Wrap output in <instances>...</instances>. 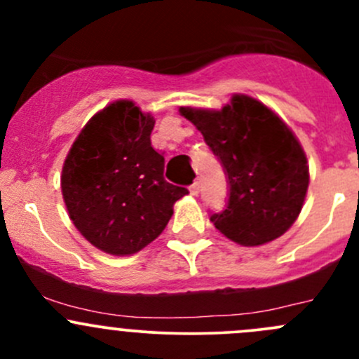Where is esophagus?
<instances>
[{
	"label": "esophagus",
	"mask_w": 359,
	"mask_h": 359,
	"mask_svg": "<svg viewBox=\"0 0 359 359\" xmlns=\"http://www.w3.org/2000/svg\"><path fill=\"white\" fill-rule=\"evenodd\" d=\"M189 193L193 194V196H198V193H200V182L194 180V182L189 186Z\"/></svg>",
	"instance_id": "esophagus-1"
}]
</instances>
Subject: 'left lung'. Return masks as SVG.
<instances>
[{
  "instance_id": "1",
  "label": "left lung",
  "mask_w": 359,
  "mask_h": 359,
  "mask_svg": "<svg viewBox=\"0 0 359 359\" xmlns=\"http://www.w3.org/2000/svg\"><path fill=\"white\" fill-rule=\"evenodd\" d=\"M224 168L227 201L213 226L236 243L257 247L280 238L302 210L309 170L299 140L259 100L234 95L222 111L182 107Z\"/></svg>"
}]
</instances>
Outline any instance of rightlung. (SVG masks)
Wrapping results in <instances>:
<instances>
[{"instance_id":"add662e5","label":"right lung","mask_w":359,"mask_h":359,"mask_svg":"<svg viewBox=\"0 0 359 359\" xmlns=\"http://www.w3.org/2000/svg\"><path fill=\"white\" fill-rule=\"evenodd\" d=\"M154 119L128 100L93 116L69 151L62 196L93 247L130 255L158 238L186 187L166 182L165 158L151 146Z\"/></svg>"}]
</instances>
